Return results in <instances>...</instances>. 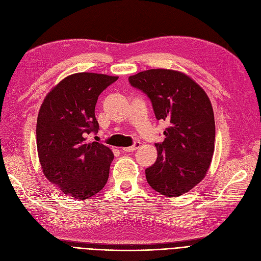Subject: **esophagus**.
Masks as SVG:
<instances>
[{"instance_id": "34e87169", "label": "esophagus", "mask_w": 261, "mask_h": 261, "mask_svg": "<svg viewBox=\"0 0 261 261\" xmlns=\"http://www.w3.org/2000/svg\"><path fill=\"white\" fill-rule=\"evenodd\" d=\"M140 146H141V143H140V142H134L132 146H130V147H124V148H122V150H123L124 152H132V151H134V150H137Z\"/></svg>"}]
</instances>
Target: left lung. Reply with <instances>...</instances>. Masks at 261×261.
<instances>
[{
  "mask_svg": "<svg viewBox=\"0 0 261 261\" xmlns=\"http://www.w3.org/2000/svg\"><path fill=\"white\" fill-rule=\"evenodd\" d=\"M128 80L149 98L155 118L168 122L165 140L155 143L156 161L145 169L147 182L164 196L182 195L210 166L215 139L210 100L192 79L174 70L150 69Z\"/></svg>",
  "mask_w": 261,
  "mask_h": 261,
  "instance_id": "1",
  "label": "left lung"
}]
</instances>
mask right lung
Listing matches in <instances>:
<instances>
[{
    "mask_svg": "<svg viewBox=\"0 0 261 261\" xmlns=\"http://www.w3.org/2000/svg\"><path fill=\"white\" fill-rule=\"evenodd\" d=\"M118 76L90 72L65 77L41 105L36 140L42 172L64 194L76 199L94 196L106 186L114 154L97 134L95 108L99 95Z\"/></svg>",
    "mask_w": 261,
    "mask_h": 261,
    "instance_id": "add662e5",
    "label": "right lung"
}]
</instances>
